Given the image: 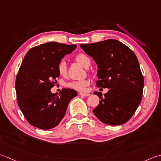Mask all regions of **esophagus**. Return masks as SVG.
<instances>
[{
  "instance_id": "34e87169",
  "label": "esophagus",
  "mask_w": 161,
  "mask_h": 161,
  "mask_svg": "<svg viewBox=\"0 0 161 161\" xmlns=\"http://www.w3.org/2000/svg\"><path fill=\"white\" fill-rule=\"evenodd\" d=\"M79 94L80 95V96L84 97H87V96H89V95H90V94H88V93H83V92H80Z\"/></svg>"
}]
</instances>
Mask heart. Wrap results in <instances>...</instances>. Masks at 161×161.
<instances>
[{"instance_id":"heart-1","label":"heart","mask_w":161,"mask_h":161,"mask_svg":"<svg viewBox=\"0 0 161 161\" xmlns=\"http://www.w3.org/2000/svg\"><path fill=\"white\" fill-rule=\"evenodd\" d=\"M75 60L84 67H88L90 64V58L84 53H78L76 56L75 57ZM57 69L58 72L60 76L62 77H65L67 76V64L65 63L64 61H61L59 62ZM88 85H89V81L86 79L70 81L66 84V86L67 87L80 92L85 91Z\"/></svg>"}]
</instances>
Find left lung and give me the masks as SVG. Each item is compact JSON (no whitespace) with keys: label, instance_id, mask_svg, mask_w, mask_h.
Returning <instances> with one entry per match:
<instances>
[{"label":"left lung","instance_id":"8db88e82","mask_svg":"<svg viewBox=\"0 0 161 161\" xmlns=\"http://www.w3.org/2000/svg\"><path fill=\"white\" fill-rule=\"evenodd\" d=\"M80 47L97 64V86L109 89L104 95L94 92L101 99L94 114L108 125L126 123L142 97L144 78L136 55L127 46L112 39Z\"/></svg>","mask_w":161,"mask_h":161}]
</instances>
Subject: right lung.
<instances>
[{
  "mask_svg": "<svg viewBox=\"0 0 161 161\" xmlns=\"http://www.w3.org/2000/svg\"><path fill=\"white\" fill-rule=\"evenodd\" d=\"M76 48L51 42L31 48L16 75L15 87L19 107L32 126L47 130L58 126L66 113L69 101L77 96L72 89L53 94L59 62Z\"/></svg>",
  "mask_w": 161,
  "mask_h": 161,
  "instance_id": "obj_1",
  "label": "right lung"
}]
</instances>
